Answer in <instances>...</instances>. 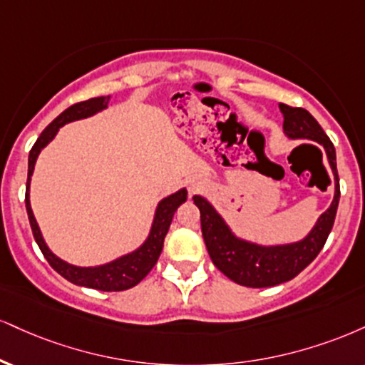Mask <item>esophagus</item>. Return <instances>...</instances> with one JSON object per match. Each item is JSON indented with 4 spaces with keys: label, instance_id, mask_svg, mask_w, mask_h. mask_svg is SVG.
Here are the masks:
<instances>
[{
    "label": "esophagus",
    "instance_id": "obj_1",
    "mask_svg": "<svg viewBox=\"0 0 365 365\" xmlns=\"http://www.w3.org/2000/svg\"><path fill=\"white\" fill-rule=\"evenodd\" d=\"M202 187H204V182L199 178H195V180H192L190 185H188V192H190V194H195V192H199Z\"/></svg>",
    "mask_w": 365,
    "mask_h": 365
}]
</instances>
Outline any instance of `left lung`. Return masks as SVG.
Returning a JSON list of instances; mask_svg holds the SVG:
<instances>
[{
	"label": "left lung",
	"instance_id": "left-lung-1",
	"mask_svg": "<svg viewBox=\"0 0 365 365\" xmlns=\"http://www.w3.org/2000/svg\"><path fill=\"white\" fill-rule=\"evenodd\" d=\"M284 113V133L292 139H311L322 144L330 161L335 177V197L327 212L319 216L313 230L304 240L279 247H262L232 235L216 209L204 197L195 195L194 204L200 210V226L205 247L214 265L232 282L247 287H272L287 282L301 274L318 257L327 243L333 222H335L338 200H340V180L336 171V155L333 143L324 134L322 125L308 110L301 107L280 103Z\"/></svg>",
	"mask_w": 365,
	"mask_h": 365
}]
</instances>
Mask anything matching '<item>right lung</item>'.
Returning <instances> with one entry per match:
<instances>
[{
	"mask_svg": "<svg viewBox=\"0 0 365 365\" xmlns=\"http://www.w3.org/2000/svg\"><path fill=\"white\" fill-rule=\"evenodd\" d=\"M108 100L110 96H96V98L85 100V102L74 103L69 108L57 115L54 120L51 122L46 129L42 130V134L38 135V139L35 140V144L30 149L29 155V178H27V192H25V205H27V214L30 227H32L34 238L37 241L38 248L46 260L49 262V265L54 269L57 274L63 275L64 279H68L69 282L83 285V287L90 289H98V291H107V292H117V291H125V289L134 287L143 280L146 275L151 272L153 267L156 265L158 258H160L161 250H163V241L166 232L170 230L171 219H173L175 210H177L183 202L187 200V190L182 188L177 194L166 197L158 204L155 221H153L151 232H149L148 240L144 241L143 247L135 250V252L124 255V257L117 258L110 263H105L100 267H74L71 263L61 260L54 253L47 248L46 241H43L41 230H38L37 221H35L32 207H30V199H29V188H30V177L34 173L35 161H37L38 153L42 151L47 144L54 139V135L59 130V127L73 120H80V118L91 117L93 113L107 108Z\"/></svg>",
	"mask_w": 365,
	"mask_h": 365,
	"instance_id": "obj_1",
	"label": "right lung"
}]
</instances>
